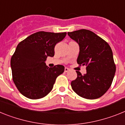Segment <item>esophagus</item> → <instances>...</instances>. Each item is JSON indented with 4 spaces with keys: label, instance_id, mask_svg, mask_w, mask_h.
<instances>
[{
    "label": "esophagus",
    "instance_id": "1",
    "mask_svg": "<svg viewBox=\"0 0 125 125\" xmlns=\"http://www.w3.org/2000/svg\"><path fill=\"white\" fill-rule=\"evenodd\" d=\"M69 70H70V69H69V68L65 67V72H69Z\"/></svg>",
    "mask_w": 125,
    "mask_h": 125
}]
</instances>
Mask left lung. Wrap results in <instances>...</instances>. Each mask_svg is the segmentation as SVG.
<instances>
[{
	"label": "left lung",
	"mask_w": 125,
	"mask_h": 125,
	"mask_svg": "<svg viewBox=\"0 0 125 125\" xmlns=\"http://www.w3.org/2000/svg\"><path fill=\"white\" fill-rule=\"evenodd\" d=\"M68 35L79 44L77 63L86 66V73L76 71L77 77L72 81V89L87 99L101 97L109 89L116 72L112 50L104 40L87 30L69 32Z\"/></svg>",
	"instance_id": "1"
}]
</instances>
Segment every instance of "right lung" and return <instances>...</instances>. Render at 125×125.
Masks as SVG:
<instances>
[{
  "label": "right lung",
  "mask_w": 125,
  "mask_h": 125,
  "mask_svg": "<svg viewBox=\"0 0 125 125\" xmlns=\"http://www.w3.org/2000/svg\"><path fill=\"white\" fill-rule=\"evenodd\" d=\"M67 32L40 31L31 34L16 47L10 60L12 79L24 96L37 99L46 96L53 87L56 77L63 73L64 66L48 67V56H53L56 44Z\"/></svg>",
  "instance_id": "obj_1"
}]
</instances>
